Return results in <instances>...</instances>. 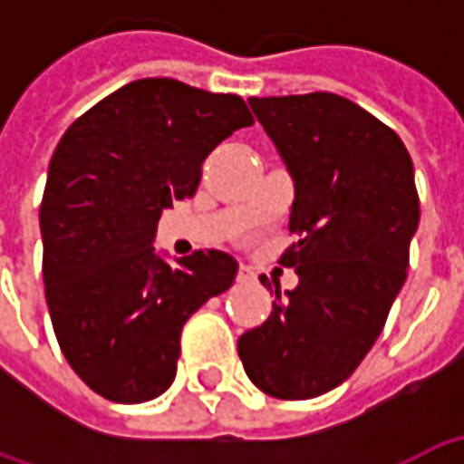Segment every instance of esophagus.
Segmentation results:
<instances>
[{
  "label": "esophagus",
  "mask_w": 464,
  "mask_h": 464,
  "mask_svg": "<svg viewBox=\"0 0 464 464\" xmlns=\"http://www.w3.org/2000/svg\"><path fill=\"white\" fill-rule=\"evenodd\" d=\"M253 278H256V276H253V271L251 268H248V266H241V268H238V276H236V281L241 283H253Z\"/></svg>",
  "instance_id": "34e87169"
}]
</instances>
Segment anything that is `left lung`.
<instances>
[{
	"instance_id": "left-lung-1",
	"label": "left lung",
	"mask_w": 464,
	"mask_h": 464,
	"mask_svg": "<svg viewBox=\"0 0 464 464\" xmlns=\"http://www.w3.org/2000/svg\"><path fill=\"white\" fill-rule=\"evenodd\" d=\"M295 183L281 256L298 285L238 338L246 375L278 400L318 398L353 375L408 278L420 198L405 143L331 92L248 99ZM261 283L273 293L271 283Z\"/></svg>"
}]
</instances>
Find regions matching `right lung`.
Listing matches in <instances>:
<instances>
[{
	"mask_svg": "<svg viewBox=\"0 0 464 464\" xmlns=\"http://www.w3.org/2000/svg\"><path fill=\"white\" fill-rule=\"evenodd\" d=\"M251 123L241 96L139 79L56 146L39 208L46 305L64 358L102 398L133 405L171 388L183 323L236 281L228 253L171 266L153 238L163 208L196 193L206 156Z\"/></svg>",
	"mask_w": 464,
	"mask_h": 464,
	"instance_id": "add662e5",
	"label": "right lung"
}]
</instances>
